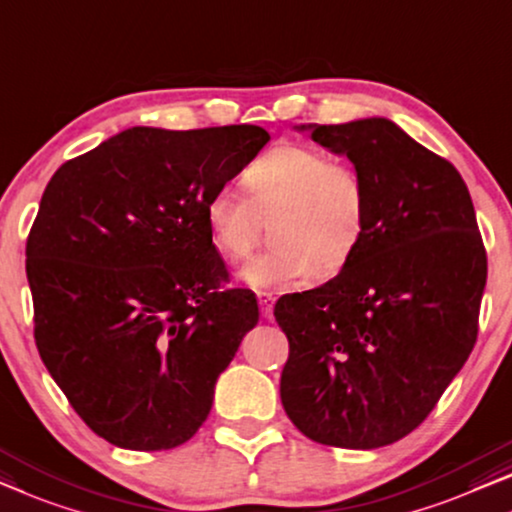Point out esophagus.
<instances>
[{"label": "esophagus", "instance_id": "1", "mask_svg": "<svg viewBox=\"0 0 512 512\" xmlns=\"http://www.w3.org/2000/svg\"><path fill=\"white\" fill-rule=\"evenodd\" d=\"M258 307H261V316L263 318H272V307H274V295L272 293H258Z\"/></svg>", "mask_w": 512, "mask_h": 512}]
</instances>
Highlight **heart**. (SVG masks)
Listing matches in <instances>:
<instances>
[{
    "label": "heart",
    "instance_id": "heart-1",
    "mask_svg": "<svg viewBox=\"0 0 512 512\" xmlns=\"http://www.w3.org/2000/svg\"><path fill=\"white\" fill-rule=\"evenodd\" d=\"M233 184L214 189L205 203L210 238L226 258H244L272 219L270 249L238 272L244 286L277 291L318 272L332 277L358 251L367 226V187L358 170L330 161L321 150L281 143L251 161Z\"/></svg>",
    "mask_w": 512,
    "mask_h": 512
}]
</instances>
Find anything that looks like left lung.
<instances>
[{"label": "left lung", "instance_id": "obj_1", "mask_svg": "<svg viewBox=\"0 0 512 512\" xmlns=\"http://www.w3.org/2000/svg\"><path fill=\"white\" fill-rule=\"evenodd\" d=\"M367 187L358 251L328 284L279 298L281 404L323 446L372 450L413 432L473 351L487 279L469 189L385 117L300 124Z\"/></svg>", "mask_w": 512, "mask_h": 512}]
</instances>
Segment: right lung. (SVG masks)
I'll return each instance as SVG.
<instances>
[{"label": "right lung", "mask_w": 512, "mask_h": 512, "mask_svg": "<svg viewBox=\"0 0 512 512\" xmlns=\"http://www.w3.org/2000/svg\"><path fill=\"white\" fill-rule=\"evenodd\" d=\"M254 124L131 127L66 161L27 240L43 365L101 439L182 446L210 416L214 385L258 323L226 268L205 203L263 150Z\"/></svg>", "instance_id": "obj_1"}]
</instances>
